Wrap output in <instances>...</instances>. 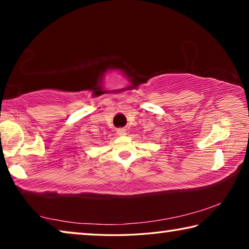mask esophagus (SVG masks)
<instances>
[{
    "mask_svg": "<svg viewBox=\"0 0 249 249\" xmlns=\"http://www.w3.org/2000/svg\"><path fill=\"white\" fill-rule=\"evenodd\" d=\"M116 133L119 136H125L126 135V129L125 128H119L116 130Z\"/></svg>",
    "mask_w": 249,
    "mask_h": 249,
    "instance_id": "1",
    "label": "esophagus"
}]
</instances>
